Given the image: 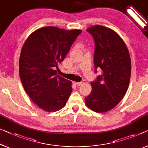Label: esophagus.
<instances>
[{
	"mask_svg": "<svg viewBox=\"0 0 148 148\" xmlns=\"http://www.w3.org/2000/svg\"><path fill=\"white\" fill-rule=\"evenodd\" d=\"M82 82H73V84H75V85H77V86H80V85H82Z\"/></svg>",
	"mask_w": 148,
	"mask_h": 148,
	"instance_id": "obj_1",
	"label": "esophagus"
}]
</instances>
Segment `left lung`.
I'll return each instance as SVG.
<instances>
[{
  "mask_svg": "<svg viewBox=\"0 0 148 148\" xmlns=\"http://www.w3.org/2000/svg\"><path fill=\"white\" fill-rule=\"evenodd\" d=\"M87 31L95 41V72L102 74L91 82L92 91L85 98V104L97 112L111 110L123 99L128 88L131 60L126 44L118 34L100 25Z\"/></svg>",
  "mask_w": 148,
  "mask_h": 148,
  "instance_id": "left-lung-1",
  "label": "left lung"
}]
</instances>
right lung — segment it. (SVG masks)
I'll use <instances>...</instances> for the list:
<instances>
[{
  "label": "right lung",
  "mask_w": 148,
  "mask_h": 148,
  "mask_svg": "<svg viewBox=\"0 0 148 148\" xmlns=\"http://www.w3.org/2000/svg\"><path fill=\"white\" fill-rule=\"evenodd\" d=\"M82 32L54 26L37 29L25 42L20 53L19 73L24 90L40 108L56 112L65 105L71 81L57 75L71 46Z\"/></svg>",
  "instance_id": "1"
}]
</instances>
